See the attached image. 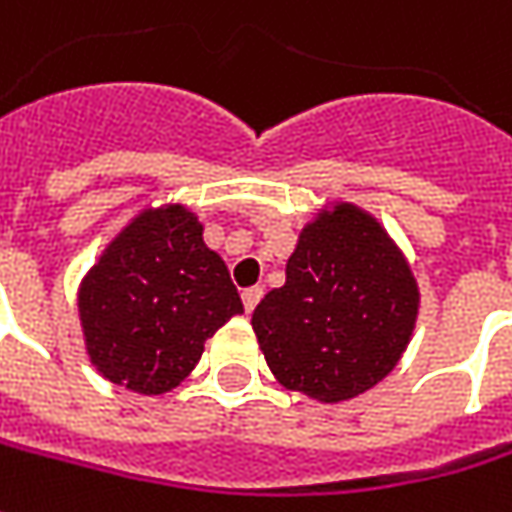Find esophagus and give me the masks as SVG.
<instances>
[{"mask_svg":"<svg viewBox=\"0 0 512 512\" xmlns=\"http://www.w3.org/2000/svg\"><path fill=\"white\" fill-rule=\"evenodd\" d=\"M260 298H263V289H260V286H249V289H243V309H246V312H252L257 303H260Z\"/></svg>","mask_w":512,"mask_h":512,"instance_id":"obj_1","label":"esophagus"}]
</instances>
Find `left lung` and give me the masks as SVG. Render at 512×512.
<instances>
[{"label":"left lung","mask_w":512,"mask_h":512,"mask_svg":"<svg viewBox=\"0 0 512 512\" xmlns=\"http://www.w3.org/2000/svg\"><path fill=\"white\" fill-rule=\"evenodd\" d=\"M421 312L412 266L381 220L332 200L312 214L286 260V283L257 303L263 358L292 392L341 404L384 381Z\"/></svg>","instance_id":"1"}]
</instances>
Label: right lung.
Here are the masks:
<instances>
[{
	"label": "right lung",
	"mask_w": 512,
	"mask_h": 512,
	"mask_svg": "<svg viewBox=\"0 0 512 512\" xmlns=\"http://www.w3.org/2000/svg\"><path fill=\"white\" fill-rule=\"evenodd\" d=\"M85 352L105 381L163 395L243 312L223 257L183 203L145 206L108 240L77 289Z\"/></svg>",
	"instance_id": "right-lung-1"
}]
</instances>
